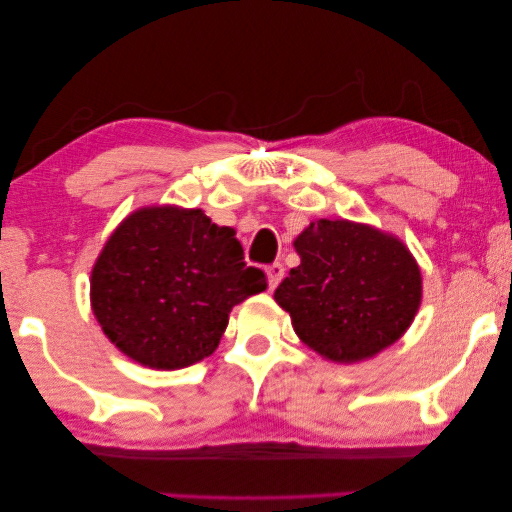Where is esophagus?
Masks as SVG:
<instances>
[{
    "mask_svg": "<svg viewBox=\"0 0 512 512\" xmlns=\"http://www.w3.org/2000/svg\"><path fill=\"white\" fill-rule=\"evenodd\" d=\"M283 274H286V267H283L281 263H272L270 267H267V281H270V288L274 290L276 286H279Z\"/></svg>",
    "mask_w": 512,
    "mask_h": 512,
    "instance_id": "1",
    "label": "esophagus"
}]
</instances>
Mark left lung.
<instances>
[{
	"instance_id": "1",
	"label": "left lung",
	"mask_w": 512,
	"mask_h": 512,
	"mask_svg": "<svg viewBox=\"0 0 512 512\" xmlns=\"http://www.w3.org/2000/svg\"><path fill=\"white\" fill-rule=\"evenodd\" d=\"M301 258L276 288L304 345L333 363L372 358L406 333L422 274L399 238L370 224L317 220L295 240Z\"/></svg>"
}]
</instances>
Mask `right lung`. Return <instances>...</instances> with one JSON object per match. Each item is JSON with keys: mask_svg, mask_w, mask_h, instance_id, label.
Returning a JSON list of instances; mask_svg holds the SVG:
<instances>
[{"mask_svg": "<svg viewBox=\"0 0 512 512\" xmlns=\"http://www.w3.org/2000/svg\"><path fill=\"white\" fill-rule=\"evenodd\" d=\"M267 288L236 231L201 208L147 206L124 220L90 276L99 326L129 358L181 370L211 356L231 308Z\"/></svg>", "mask_w": 512, "mask_h": 512, "instance_id": "1", "label": "right lung"}]
</instances>
